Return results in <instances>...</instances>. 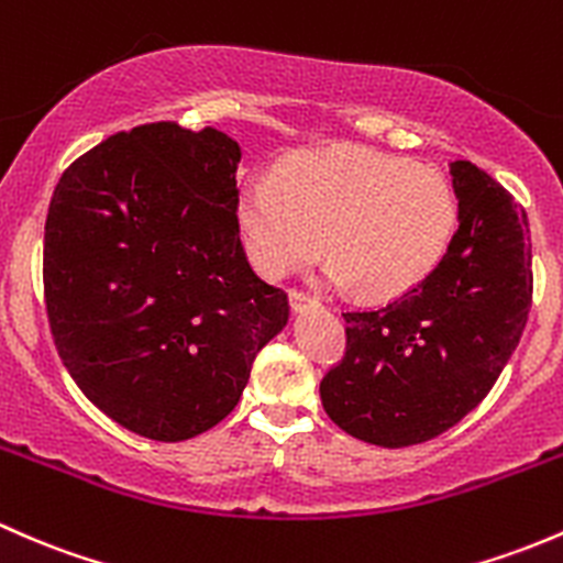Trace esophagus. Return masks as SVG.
Returning a JSON list of instances; mask_svg holds the SVG:
<instances>
[{
  "label": "esophagus",
  "instance_id": "esophagus-1",
  "mask_svg": "<svg viewBox=\"0 0 563 563\" xmlns=\"http://www.w3.org/2000/svg\"><path fill=\"white\" fill-rule=\"evenodd\" d=\"M289 306H292L295 311H306V309H314V306H320V300H317L314 295L303 292V289H289Z\"/></svg>",
  "mask_w": 563,
  "mask_h": 563
}]
</instances>
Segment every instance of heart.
<instances>
[{"label":"heart","mask_w":563,"mask_h":563,"mask_svg":"<svg viewBox=\"0 0 563 563\" xmlns=\"http://www.w3.org/2000/svg\"><path fill=\"white\" fill-rule=\"evenodd\" d=\"M239 224L252 263L287 276L322 252L328 279L393 298L437 268L457 224V197L439 167L361 146L298 156L279 178L241 187Z\"/></svg>","instance_id":"b5f03b06"}]
</instances>
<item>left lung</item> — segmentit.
<instances>
[{
	"mask_svg": "<svg viewBox=\"0 0 563 563\" xmlns=\"http://www.w3.org/2000/svg\"><path fill=\"white\" fill-rule=\"evenodd\" d=\"M457 230L437 268L379 309L344 311L346 350L320 382L350 437L409 448L439 437L496 385L531 311L523 206L466 159L450 165Z\"/></svg>",
	"mask_w": 563,
	"mask_h": 563,
	"instance_id": "1",
	"label": "left lung"
}]
</instances>
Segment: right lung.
Returning a JSON list of instances; mask_svg holds the SVG:
<instances>
[{
  "mask_svg": "<svg viewBox=\"0 0 563 563\" xmlns=\"http://www.w3.org/2000/svg\"><path fill=\"white\" fill-rule=\"evenodd\" d=\"M239 162L213 126L154 121L78 156L51 197L43 287L62 363L154 442L222 422L287 324V292L241 246Z\"/></svg>",
  "mask_w": 563,
  "mask_h": 563,
  "instance_id": "obj_1",
  "label": "right lung"
}]
</instances>
